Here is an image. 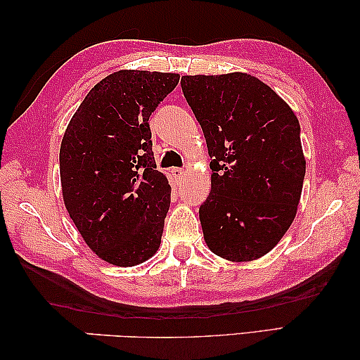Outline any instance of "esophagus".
<instances>
[{
    "mask_svg": "<svg viewBox=\"0 0 360 360\" xmlns=\"http://www.w3.org/2000/svg\"><path fill=\"white\" fill-rule=\"evenodd\" d=\"M172 175L175 176V179H184V176H185V170L184 169H174L172 170Z\"/></svg>",
    "mask_w": 360,
    "mask_h": 360,
    "instance_id": "obj_1",
    "label": "esophagus"
}]
</instances>
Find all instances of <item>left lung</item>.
<instances>
[{"label":"left lung","mask_w":360,"mask_h":360,"mask_svg":"<svg viewBox=\"0 0 360 360\" xmlns=\"http://www.w3.org/2000/svg\"><path fill=\"white\" fill-rule=\"evenodd\" d=\"M181 91L212 158L199 207L205 244L229 262L257 260L297 215L306 172L297 116L247 73L184 76Z\"/></svg>","instance_id":"1"}]
</instances>
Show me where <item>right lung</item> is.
I'll use <instances>...</instances> for the list:
<instances>
[{
  "label": "right lung",
  "instance_id": "right-lung-1",
  "mask_svg": "<svg viewBox=\"0 0 360 360\" xmlns=\"http://www.w3.org/2000/svg\"><path fill=\"white\" fill-rule=\"evenodd\" d=\"M179 79L140 70L110 75L92 87L65 131V207L86 244L116 266L143 263L161 244L170 185L156 170L148 120Z\"/></svg>",
  "mask_w": 360,
  "mask_h": 360
}]
</instances>
